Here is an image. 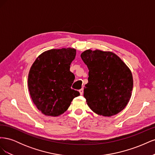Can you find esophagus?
<instances>
[{"mask_svg": "<svg viewBox=\"0 0 155 155\" xmlns=\"http://www.w3.org/2000/svg\"><path fill=\"white\" fill-rule=\"evenodd\" d=\"M79 93H80L81 95H83V88L80 89V90L79 91Z\"/></svg>", "mask_w": 155, "mask_h": 155, "instance_id": "esophagus-1", "label": "esophagus"}]
</instances>
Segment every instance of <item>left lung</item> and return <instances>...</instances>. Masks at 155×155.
<instances>
[{
    "label": "left lung",
    "mask_w": 155,
    "mask_h": 155,
    "mask_svg": "<svg viewBox=\"0 0 155 155\" xmlns=\"http://www.w3.org/2000/svg\"><path fill=\"white\" fill-rule=\"evenodd\" d=\"M81 58L89 70L83 94L88 106L98 115L110 117L118 114L132 95L130 70L112 51L88 49Z\"/></svg>",
    "instance_id": "1"
}]
</instances>
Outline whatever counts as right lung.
I'll return each instance as SVG.
<instances>
[{
	"instance_id": "right-lung-1",
	"label": "right lung",
	"mask_w": 155,
	"mask_h": 155,
	"mask_svg": "<svg viewBox=\"0 0 155 155\" xmlns=\"http://www.w3.org/2000/svg\"><path fill=\"white\" fill-rule=\"evenodd\" d=\"M76 50L72 48L44 51L32 64L28 77L31 100L42 113L58 116L70 107L74 97L80 95L71 88L75 76L70 71Z\"/></svg>"
}]
</instances>
